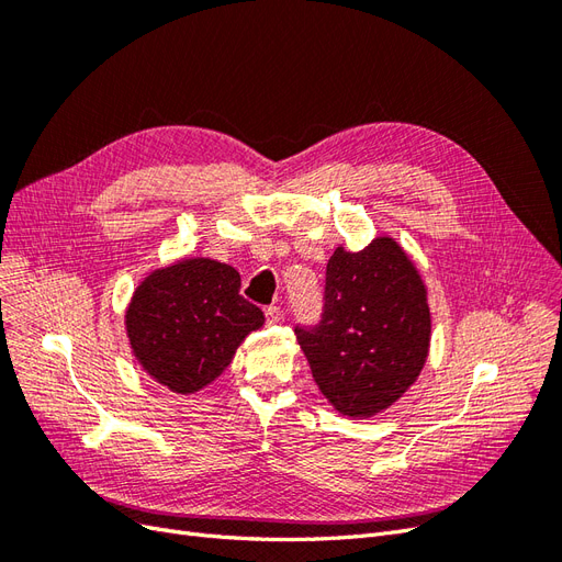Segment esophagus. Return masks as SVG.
Segmentation results:
<instances>
[{
  "instance_id": "1",
  "label": "esophagus",
  "mask_w": 562,
  "mask_h": 562,
  "mask_svg": "<svg viewBox=\"0 0 562 562\" xmlns=\"http://www.w3.org/2000/svg\"><path fill=\"white\" fill-rule=\"evenodd\" d=\"M265 318H267L269 326H274V323L281 321V307H277V304H271V307L265 310Z\"/></svg>"
}]
</instances>
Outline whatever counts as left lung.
Instances as JSON below:
<instances>
[{"mask_svg":"<svg viewBox=\"0 0 562 562\" xmlns=\"http://www.w3.org/2000/svg\"><path fill=\"white\" fill-rule=\"evenodd\" d=\"M314 382L339 415L394 405L427 363L431 314L417 267L389 236L363 250L335 248L316 326H297Z\"/></svg>","mask_w":562,"mask_h":562,"instance_id":"obj_1","label":"left lung"}]
</instances>
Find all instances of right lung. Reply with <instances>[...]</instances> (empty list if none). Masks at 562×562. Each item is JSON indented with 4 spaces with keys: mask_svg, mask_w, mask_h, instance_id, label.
I'll use <instances>...</instances> for the list:
<instances>
[{
    "mask_svg": "<svg viewBox=\"0 0 562 562\" xmlns=\"http://www.w3.org/2000/svg\"><path fill=\"white\" fill-rule=\"evenodd\" d=\"M239 291V271L211 258H182L151 271L135 288L124 321L135 361L176 394L211 384L265 323L262 310Z\"/></svg>",
    "mask_w": 562,
    "mask_h": 562,
    "instance_id": "1",
    "label": "right lung"
}]
</instances>
